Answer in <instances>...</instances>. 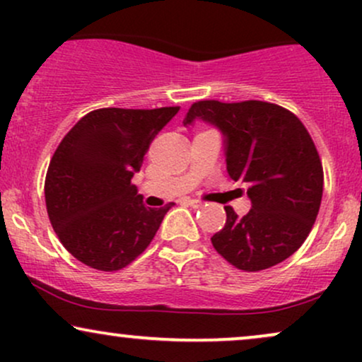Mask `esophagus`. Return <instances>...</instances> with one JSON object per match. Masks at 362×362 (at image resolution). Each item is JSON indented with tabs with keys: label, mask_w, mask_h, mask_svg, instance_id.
I'll list each match as a JSON object with an SVG mask.
<instances>
[{
	"label": "esophagus",
	"mask_w": 362,
	"mask_h": 362,
	"mask_svg": "<svg viewBox=\"0 0 362 362\" xmlns=\"http://www.w3.org/2000/svg\"><path fill=\"white\" fill-rule=\"evenodd\" d=\"M185 202H187V204H189V206H192V207H199V206L202 204V202L197 201V199H185Z\"/></svg>",
	"instance_id": "obj_1"
}]
</instances>
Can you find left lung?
I'll list each match as a JSON object with an SVG mask.
<instances>
[{
    "instance_id": "8db88e82",
    "label": "left lung",
    "mask_w": 362,
    "mask_h": 362,
    "mask_svg": "<svg viewBox=\"0 0 362 362\" xmlns=\"http://www.w3.org/2000/svg\"><path fill=\"white\" fill-rule=\"evenodd\" d=\"M197 119L221 131L228 173L252 201L242 218L224 206L226 223L211 238L216 252L245 272L281 264L310 235L322 204L323 168L310 132L293 112L260 100L195 102L184 126Z\"/></svg>"
}]
</instances>
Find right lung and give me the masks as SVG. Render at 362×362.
Masks as SVG:
<instances>
[{"instance_id": "obj_1", "label": "right lung", "mask_w": 362, "mask_h": 362, "mask_svg": "<svg viewBox=\"0 0 362 362\" xmlns=\"http://www.w3.org/2000/svg\"><path fill=\"white\" fill-rule=\"evenodd\" d=\"M180 107L98 109L61 141L45 175V206L57 238L74 259L114 272L148 248L173 202L143 204L131 178L155 136Z\"/></svg>"}]
</instances>
